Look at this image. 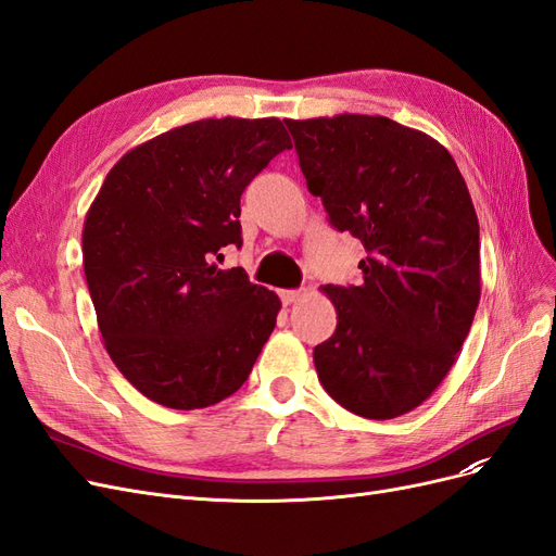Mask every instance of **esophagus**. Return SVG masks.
I'll return each mask as SVG.
<instances>
[{
	"label": "esophagus",
	"instance_id": "34e87169",
	"mask_svg": "<svg viewBox=\"0 0 556 556\" xmlns=\"http://www.w3.org/2000/svg\"><path fill=\"white\" fill-rule=\"evenodd\" d=\"M304 296H306V294L301 292V290H282V292H280V299H282L285 306H292V304H296V301H301Z\"/></svg>",
	"mask_w": 556,
	"mask_h": 556
}]
</instances>
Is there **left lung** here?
I'll return each mask as SVG.
<instances>
[{
  "label": "left lung",
  "instance_id": "obj_1",
  "mask_svg": "<svg viewBox=\"0 0 556 556\" xmlns=\"http://www.w3.org/2000/svg\"><path fill=\"white\" fill-rule=\"evenodd\" d=\"M285 123L311 194L368 252L362 285L323 288L339 323L313 350L317 378L355 415L410 413L457 362L480 301L466 182L439 141L384 115Z\"/></svg>",
  "mask_w": 556,
  "mask_h": 556
}]
</instances>
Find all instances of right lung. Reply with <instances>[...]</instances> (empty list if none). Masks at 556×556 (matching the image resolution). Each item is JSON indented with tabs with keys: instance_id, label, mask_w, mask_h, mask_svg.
<instances>
[{
	"instance_id": "add662e5",
	"label": "right lung",
	"mask_w": 556,
	"mask_h": 556,
	"mask_svg": "<svg viewBox=\"0 0 556 556\" xmlns=\"http://www.w3.org/2000/svg\"><path fill=\"white\" fill-rule=\"evenodd\" d=\"M292 141L278 117H208L131 148L83 225V268L113 364L174 410L206 408L248 380L280 299L241 266V194Z\"/></svg>"
}]
</instances>
